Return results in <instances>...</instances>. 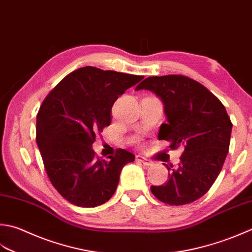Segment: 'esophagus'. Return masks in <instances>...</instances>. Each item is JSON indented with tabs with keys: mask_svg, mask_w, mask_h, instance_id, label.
Wrapping results in <instances>:
<instances>
[{
	"mask_svg": "<svg viewBox=\"0 0 252 252\" xmlns=\"http://www.w3.org/2000/svg\"><path fill=\"white\" fill-rule=\"evenodd\" d=\"M136 160L142 162V164L144 166H152L153 165L152 160L147 159V158H145V157H142V156H136Z\"/></svg>",
	"mask_w": 252,
	"mask_h": 252,
	"instance_id": "1",
	"label": "esophagus"
}]
</instances>
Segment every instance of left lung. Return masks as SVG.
<instances>
[{"label": "left lung", "instance_id": "1", "mask_svg": "<svg viewBox=\"0 0 252 252\" xmlns=\"http://www.w3.org/2000/svg\"><path fill=\"white\" fill-rule=\"evenodd\" d=\"M135 90L160 98L167 122L158 139L170 142L171 150L185 149L176 169L164 164L168 181L152 186V193L169 205L192 203L210 190L227 156L233 127L227 111L208 88L184 75L147 77Z\"/></svg>", "mask_w": 252, "mask_h": 252}]
</instances>
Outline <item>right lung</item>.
<instances>
[{
	"instance_id": "right-lung-1",
	"label": "right lung",
	"mask_w": 252,
	"mask_h": 252,
	"mask_svg": "<svg viewBox=\"0 0 252 252\" xmlns=\"http://www.w3.org/2000/svg\"><path fill=\"white\" fill-rule=\"evenodd\" d=\"M144 76L85 66L48 94L37 115L36 141L54 188L70 203L95 208L115 193L123 166L134 155L118 149L109 160L96 158L97 133L111 122L118 97Z\"/></svg>"
}]
</instances>
